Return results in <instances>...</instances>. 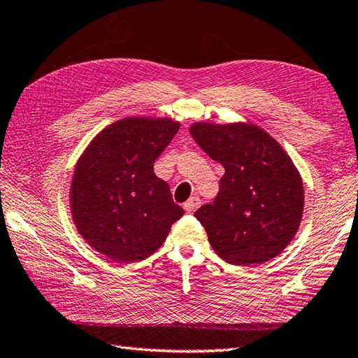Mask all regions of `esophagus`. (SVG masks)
Here are the masks:
<instances>
[{
    "label": "esophagus",
    "instance_id": "obj_1",
    "mask_svg": "<svg viewBox=\"0 0 358 358\" xmlns=\"http://www.w3.org/2000/svg\"><path fill=\"white\" fill-rule=\"evenodd\" d=\"M200 206V199L199 197H191L189 200L186 201V203L183 205V208H185V211H187V213H194L197 210V208Z\"/></svg>",
    "mask_w": 358,
    "mask_h": 358
}]
</instances>
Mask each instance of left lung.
Wrapping results in <instances>:
<instances>
[{
    "instance_id": "obj_1",
    "label": "left lung",
    "mask_w": 358,
    "mask_h": 358,
    "mask_svg": "<svg viewBox=\"0 0 358 358\" xmlns=\"http://www.w3.org/2000/svg\"><path fill=\"white\" fill-rule=\"evenodd\" d=\"M225 173L213 203L194 213L217 255L236 266L277 257L301 225L303 185L280 144L249 123L197 122L189 129Z\"/></svg>"
}]
</instances>
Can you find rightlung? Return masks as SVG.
I'll return each instance as SVG.
<instances>
[{
  "label": "right lung",
  "instance_id": "right-lung-1",
  "mask_svg": "<svg viewBox=\"0 0 358 358\" xmlns=\"http://www.w3.org/2000/svg\"><path fill=\"white\" fill-rule=\"evenodd\" d=\"M178 129L171 119L127 117L96 134L76 162L71 217L86 243L113 262L150 257L185 214L153 172Z\"/></svg>",
  "mask_w": 358,
  "mask_h": 358
}]
</instances>
